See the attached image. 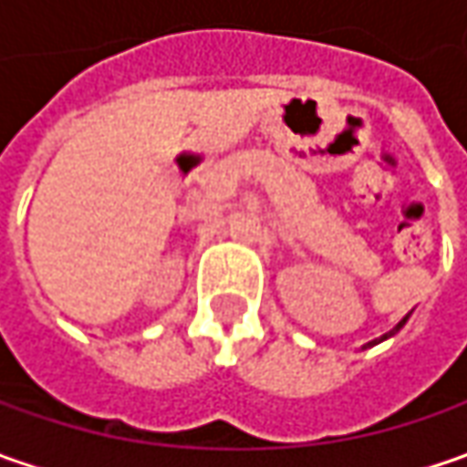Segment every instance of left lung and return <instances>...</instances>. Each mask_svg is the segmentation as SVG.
Masks as SVG:
<instances>
[{"mask_svg": "<svg viewBox=\"0 0 467 467\" xmlns=\"http://www.w3.org/2000/svg\"><path fill=\"white\" fill-rule=\"evenodd\" d=\"M408 317H410V314H405L403 319H400V322H398V325H395V327H392V330L385 332V335H382V337H377V340H371V343H367V346H364V348H371V346H377V343H382V340H387V337H392V335H398V332L403 330V325H405V322H408Z\"/></svg>", "mask_w": 467, "mask_h": 467, "instance_id": "obj_1", "label": "left lung"}]
</instances>
